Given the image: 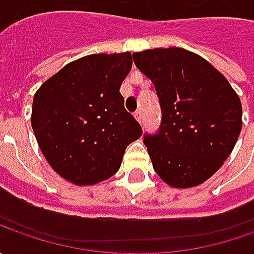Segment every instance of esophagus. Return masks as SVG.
I'll use <instances>...</instances> for the list:
<instances>
[{
	"instance_id": "1",
	"label": "esophagus",
	"mask_w": 254,
	"mask_h": 254,
	"mask_svg": "<svg viewBox=\"0 0 254 254\" xmlns=\"http://www.w3.org/2000/svg\"><path fill=\"white\" fill-rule=\"evenodd\" d=\"M134 116H135V119H137L138 122L142 123V112H141V109H138L137 112L134 113Z\"/></svg>"
}]
</instances>
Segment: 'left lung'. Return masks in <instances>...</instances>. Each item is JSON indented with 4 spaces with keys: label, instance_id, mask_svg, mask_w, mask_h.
Segmentation results:
<instances>
[{
    "label": "left lung",
    "instance_id": "left-lung-1",
    "mask_svg": "<svg viewBox=\"0 0 254 254\" xmlns=\"http://www.w3.org/2000/svg\"><path fill=\"white\" fill-rule=\"evenodd\" d=\"M161 106L155 134H144L155 172L171 187L210 178L230 155L242 130V103L223 74L182 48L132 54Z\"/></svg>",
    "mask_w": 254,
    "mask_h": 254
}]
</instances>
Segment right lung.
I'll return each instance as SVG.
<instances>
[{
	"label": "right lung",
	"instance_id": "right-lung-1",
	"mask_svg": "<svg viewBox=\"0 0 254 254\" xmlns=\"http://www.w3.org/2000/svg\"><path fill=\"white\" fill-rule=\"evenodd\" d=\"M131 54L89 55L67 64L35 93L32 128L45 158L76 185L110 178L141 126L124 109L120 86Z\"/></svg>",
	"mask_w": 254,
	"mask_h": 254
}]
</instances>
